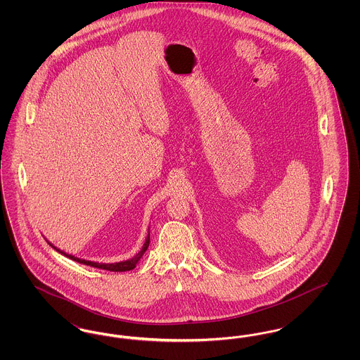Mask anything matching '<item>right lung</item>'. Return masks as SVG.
Masks as SVG:
<instances>
[{
    "instance_id": "obj_1",
    "label": "right lung",
    "mask_w": 360,
    "mask_h": 360,
    "mask_svg": "<svg viewBox=\"0 0 360 360\" xmlns=\"http://www.w3.org/2000/svg\"><path fill=\"white\" fill-rule=\"evenodd\" d=\"M49 241V240H47ZM49 244L51 245L53 250H56L59 254H62V255H65L66 257H69L71 260H75V262H78V263H82V264H86V266H91V267H97V269H103V270H108V271H119V273H122V271H129V270H134L135 267H136L137 262L141 259V257L144 255V252L147 251V248H148V245H150V228H148V235H147V239L144 241V244H143V247H141V250L137 252L136 255L134 257H131V259H128V260H124V262H117V263H98V262H91V260H85V259H81V257H74V255H70V254H66L65 251H62V250H59V248H56L52 243L49 241Z\"/></svg>"
}]
</instances>
